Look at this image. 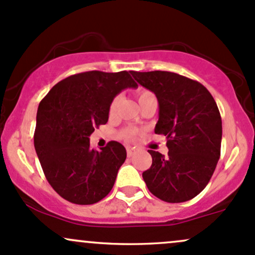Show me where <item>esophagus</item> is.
<instances>
[{
    "label": "esophagus",
    "mask_w": 255,
    "mask_h": 255,
    "mask_svg": "<svg viewBox=\"0 0 255 255\" xmlns=\"http://www.w3.org/2000/svg\"><path fill=\"white\" fill-rule=\"evenodd\" d=\"M127 153H128V157H132L135 154V148L132 147H127Z\"/></svg>",
    "instance_id": "esophagus-1"
}]
</instances>
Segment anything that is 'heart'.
<instances>
[{"label": "heart", "mask_w": 255, "mask_h": 255, "mask_svg": "<svg viewBox=\"0 0 255 255\" xmlns=\"http://www.w3.org/2000/svg\"><path fill=\"white\" fill-rule=\"evenodd\" d=\"M136 96H137L138 103H141L142 101H144V100H146V98H148V97H150V96H153V95L150 94L149 91H147V90L138 89L137 91H136ZM118 106H119V97H118V96H117V97L113 98V101H112V102H111V106H109V116L112 117V116H114V114H116ZM122 136L124 138H132L133 136H135V131L130 130V128H128V130L123 131Z\"/></svg>", "instance_id": "heart-1"}]
</instances>
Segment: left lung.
Here are the masks:
<instances>
[{"label":"left lung","mask_w":255,"mask_h":255,"mask_svg":"<svg viewBox=\"0 0 255 255\" xmlns=\"http://www.w3.org/2000/svg\"><path fill=\"white\" fill-rule=\"evenodd\" d=\"M159 103L154 132L166 137L168 155L149 149L142 177L150 193L181 203L204 190L220 158L223 125L214 98L198 81L170 72H131Z\"/></svg>","instance_id":"1"}]
</instances>
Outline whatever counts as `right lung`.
Instances as JSON below:
<instances>
[{"instance_id": "right-lung-1", "label": "right lung", "mask_w": 255, "mask_h": 255, "mask_svg": "<svg viewBox=\"0 0 255 255\" xmlns=\"http://www.w3.org/2000/svg\"><path fill=\"white\" fill-rule=\"evenodd\" d=\"M128 87H137L131 72L92 70L59 81L40 102L35 150L47 181L67 201L94 204L113 188L127 149L117 141L92 149L90 136L108 122L111 102Z\"/></svg>"}]
</instances>
